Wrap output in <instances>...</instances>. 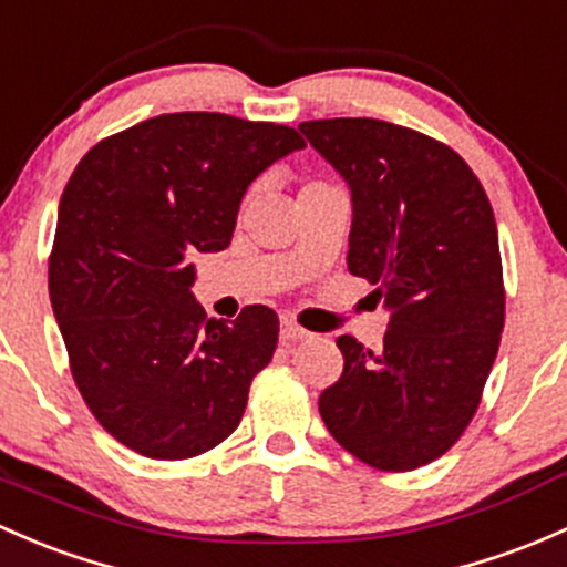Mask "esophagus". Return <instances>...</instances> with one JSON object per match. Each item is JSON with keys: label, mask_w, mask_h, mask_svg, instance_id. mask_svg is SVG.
Wrapping results in <instances>:
<instances>
[{"label": "esophagus", "mask_w": 567, "mask_h": 567, "mask_svg": "<svg viewBox=\"0 0 567 567\" xmlns=\"http://www.w3.org/2000/svg\"><path fill=\"white\" fill-rule=\"evenodd\" d=\"M307 337L309 331L301 329V326H296L293 320L285 318L282 326H279V339H282V342H299V339H307Z\"/></svg>", "instance_id": "esophagus-1"}]
</instances>
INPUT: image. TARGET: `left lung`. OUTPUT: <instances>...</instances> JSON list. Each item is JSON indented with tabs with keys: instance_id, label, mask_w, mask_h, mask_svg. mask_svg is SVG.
Listing matches in <instances>:
<instances>
[{
	"instance_id": "obj_1",
	"label": "left lung",
	"mask_w": 567,
	"mask_h": 567,
	"mask_svg": "<svg viewBox=\"0 0 567 567\" xmlns=\"http://www.w3.org/2000/svg\"><path fill=\"white\" fill-rule=\"evenodd\" d=\"M299 130L344 178L348 268L389 312L380 350L339 337V380L318 399L344 451L404 473L443 456L481 402L505 323L499 238L478 176L445 143L380 122Z\"/></svg>"
}]
</instances>
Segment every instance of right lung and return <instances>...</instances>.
<instances>
[{"label": "right lung", "instance_id": "obj_1", "mask_svg": "<svg viewBox=\"0 0 567 567\" xmlns=\"http://www.w3.org/2000/svg\"><path fill=\"white\" fill-rule=\"evenodd\" d=\"M303 146L285 124L163 113L100 141L70 176L48 293L83 402L135 454L198 456L241 421L277 312L206 320L189 258L228 247L249 184Z\"/></svg>", "mask_w": 567, "mask_h": 567}]
</instances>
